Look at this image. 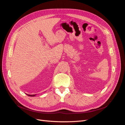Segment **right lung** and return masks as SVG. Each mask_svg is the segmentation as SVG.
Masks as SVG:
<instances>
[{"label":"right lung","instance_id":"right-lung-1","mask_svg":"<svg viewBox=\"0 0 125 125\" xmlns=\"http://www.w3.org/2000/svg\"><path fill=\"white\" fill-rule=\"evenodd\" d=\"M26 95L29 96H35L36 95V94H32V95H30V94H26Z\"/></svg>","mask_w":125,"mask_h":125}]
</instances>
